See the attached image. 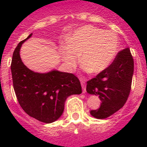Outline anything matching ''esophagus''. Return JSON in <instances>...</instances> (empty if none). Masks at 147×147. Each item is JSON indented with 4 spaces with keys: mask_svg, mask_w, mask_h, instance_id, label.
Listing matches in <instances>:
<instances>
[{
    "mask_svg": "<svg viewBox=\"0 0 147 147\" xmlns=\"http://www.w3.org/2000/svg\"><path fill=\"white\" fill-rule=\"evenodd\" d=\"M81 85H82V89H83V92L85 93L86 92V85H85V82L84 79H81Z\"/></svg>",
    "mask_w": 147,
    "mask_h": 147,
    "instance_id": "34e87169",
    "label": "esophagus"
}]
</instances>
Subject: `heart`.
Instances as JSON below:
<instances>
[{
	"label": "heart",
	"instance_id": "heart-1",
	"mask_svg": "<svg viewBox=\"0 0 147 147\" xmlns=\"http://www.w3.org/2000/svg\"><path fill=\"white\" fill-rule=\"evenodd\" d=\"M118 48L119 39L115 33L85 26L67 37V45L61 47V55L68 69L76 66L80 55L83 69L98 74L111 65Z\"/></svg>",
	"mask_w": 147,
	"mask_h": 147
}]
</instances>
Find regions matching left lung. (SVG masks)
Segmentation results:
<instances>
[{
  "label": "left lung",
  "mask_w": 147,
  "mask_h": 147,
  "mask_svg": "<svg viewBox=\"0 0 147 147\" xmlns=\"http://www.w3.org/2000/svg\"><path fill=\"white\" fill-rule=\"evenodd\" d=\"M134 59L129 48L120 51L111 64L87 82L88 94L98 95L100 107L90 114L95 118H107L121 109L127 100L134 74Z\"/></svg>",
  "instance_id": "left-lung-1"
}]
</instances>
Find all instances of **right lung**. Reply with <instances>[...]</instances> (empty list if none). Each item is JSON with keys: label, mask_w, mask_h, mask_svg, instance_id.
I'll return each mask as SVG.
<instances>
[{"label": "right lung", "mask_w": 147, "mask_h": 147, "mask_svg": "<svg viewBox=\"0 0 147 147\" xmlns=\"http://www.w3.org/2000/svg\"><path fill=\"white\" fill-rule=\"evenodd\" d=\"M20 42L13 53L11 62L13 85L20 107L29 116L43 123H53L63 113L65 101L71 94H81L82 86L75 75L57 70L38 73L22 62Z\"/></svg>", "instance_id": "obj_1"}]
</instances>
